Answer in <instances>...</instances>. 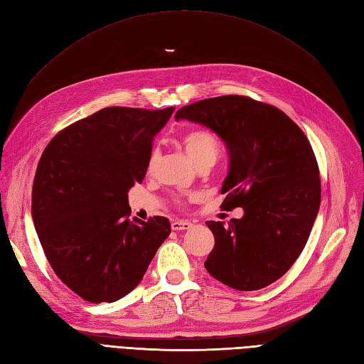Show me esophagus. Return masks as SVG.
Here are the masks:
<instances>
[{
    "label": "esophagus",
    "mask_w": 364,
    "mask_h": 364,
    "mask_svg": "<svg viewBox=\"0 0 364 364\" xmlns=\"http://www.w3.org/2000/svg\"><path fill=\"white\" fill-rule=\"evenodd\" d=\"M190 228H193V223L188 222V220H173L171 222V229L178 230V232L179 230H186Z\"/></svg>",
    "instance_id": "34e87169"
}]
</instances>
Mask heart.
<instances>
[{"mask_svg":"<svg viewBox=\"0 0 364 364\" xmlns=\"http://www.w3.org/2000/svg\"><path fill=\"white\" fill-rule=\"evenodd\" d=\"M182 146L186 156L196 165L202 161L215 162L220 155V141L206 129H193L182 136ZM155 164V153L150 158V168Z\"/></svg>","mask_w":364,"mask_h":364,"instance_id":"1","label":"heart"}]
</instances>
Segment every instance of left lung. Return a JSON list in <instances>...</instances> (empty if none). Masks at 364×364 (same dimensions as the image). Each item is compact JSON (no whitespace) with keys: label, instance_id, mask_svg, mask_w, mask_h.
<instances>
[{"label":"left lung","instance_id":"left-lung-1","mask_svg":"<svg viewBox=\"0 0 364 364\" xmlns=\"http://www.w3.org/2000/svg\"><path fill=\"white\" fill-rule=\"evenodd\" d=\"M176 119L213 130L229 151L225 209L243 208L229 226L206 222L215 245L205 261L230 289L267 287L299 258L321 206V179L304 132L274 106L223 95L182 107Z\"/></svg>","mask_w":364,"mask_h":364}]
</instances>
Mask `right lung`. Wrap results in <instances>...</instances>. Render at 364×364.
I'll return each mask as SVG.
<instances>
[{
	"instance_id": "1",
	"label": "right lung",
	"mask_w": 364,
	"mask_h": 364,
	"mask_svg": "<svg viewBox=\"0 0 364 364\" xmlns=\"http://www.w3.org/2000/svg\"><path fill=\"white\" fill-rule=\"evenodd\" d=\"M171 114L106 107L63 129L42 153L33 223L54 273L87 302L129 294L171 232L165 217L127 218V193L144 179L153 138Z\"/></svg>"
}]
</instances>
